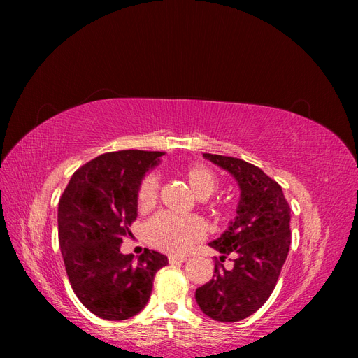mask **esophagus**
Instances as JSON below:
<instances>
[{"label":"esophagus","instance_id":"obj_1","mask_svg":"<svg viewBox=\"0 0 358 358\" xmlns=\"http://www.w3.org/2000/svg\"><path fill=\"white\" fill-rule=\"evenodd\" d=\"M185 262H187V257H180V255H170L169 257L170 264H180V263H185Z\"/></svg>","mask_w":358,"mask_h":358}]
</instances>
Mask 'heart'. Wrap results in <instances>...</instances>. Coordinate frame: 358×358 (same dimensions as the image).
Masks as SVG:
<instances>
[{"label": "heart", "instance_id": "heart-1", "mask_svg": "<svg viewBox=\"0 0 358 358\" xmlns=\"http://www.w3.org/2000/svg\"><path fill=\"white\" fill-rule=\"evenodd\" d=\"M192 192L201 200L210 197L218 188L216 173L203 164H189L182 169ZM159 182L157 175H148L140 183L137 204L140 210L154 208L158 200ZM146 236L155 248L170 254H185L204 237V227L192 216L161 213L146 227Z\"/></svg>", "mask_w": 358, "mask_h": 358}]
</instances>
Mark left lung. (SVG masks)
<instances>
[{
    "label": "left lung",
    "mask_w": 358,
    "mask_h": 358,
    "mask_svg": "<svg viewBox=\"0 0 358 358\" xmlns=\"http://www.w3.org/2000/svg\"><path fill=\"white\" fill-rule=\"evenodd\" d=\"M203 157L230 173L241 199L229 229L209 243L220 261L230 256L234 267L227 271L216 262L213 278L196 289V300L209 318L236 322L257 312L275 289L291 245V209L282 188L262 169L233 157Z\"/></svg>",
    "instance_id": "obj_1"
}]
</instances>
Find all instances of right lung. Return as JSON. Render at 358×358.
<instances>
[{
	"instance_id": "1",
	"label": "right lung",
	"mask_w": 358,
	"mask_h": 358,
	"mask_svg": "<svg viewBox=\"0 0 358 358\" xmlns=\"http://www.w3.org/2000/svg\"><path fill=\"white\" fill-rule=\"evenodd\" d=\"M162 152L119 150L86 162L71 176L58 206L59 248L74 294L96 317L128 320L150 297L154 276L169 264L145 249L134 259L122 239L137 218V194Z\"/></svg>"
}]
</instances>
